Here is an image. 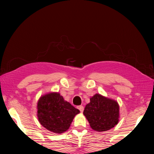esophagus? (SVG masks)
I'll return each mask as SVG.
<instances>
[{"instance_id": "34e87169", "label": "esophagus", "mask_w": 154, "mask_h": 154, "mask_svg": "<svg viewBox=\"0 0 154 154\" xmlns=\"http://www.w3.org/2000/svg\"><path fill=\"white\" fill-rule=\"evenodd\" d=\"M78 109H79L80 110V111H81V112L82 113L83 111V110H84V107H83V106H82V105H81V106H79L77 107Z\"/></svg>"}]
</instances>
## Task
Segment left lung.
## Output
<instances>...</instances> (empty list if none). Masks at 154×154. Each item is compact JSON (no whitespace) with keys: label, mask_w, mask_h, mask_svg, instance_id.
<instances>
[{"label":"left lung","mask_w":154,"mask_h":154,"mask_svg":"<svg viewBox=\"0 0 154 154\" xmlns=\"http://www.w3.org/2000/svg\"><path fill=\"white\" fill-rule=\"evenodd\" d=\"M92 129L98 132L106 131L117 125L119 106L116 101L96 94L90 98L83 111Z\"/></svg>","instance_id":"left-lung-1"}]
</instances>
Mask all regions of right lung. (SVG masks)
<instances>
[{
  "label": "right lung",
  "mask_w": 154,
  "mask_h": 154,
  "mask_svg": "<svg viewBox=\"0 0 154 154\" xmlns=\"http://www.w3.org/2000/svg\"><path fill=\"white\" fill-rule=\"evenodd\" d=\"M38 118L44 128L54 133H63L70 127L74 116L80 113L59 93L41 97L37 105Z\"/></svg>",
  "instance_id": "obj_1"
}]
</instances>
